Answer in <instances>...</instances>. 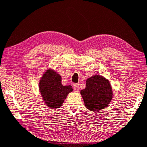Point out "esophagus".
Returning a JSON list of instances; mask_svg holds the SVG:
<instances>
[{
	"label": "esophagus",
	"instance_id": "34e87169",
	"mask_svg": "<svg viewBox=\"0 0 147 147\" xmlns=\"http://www.w3.org/2000/svg\"><path fill=\"white\" fill-rule=\"evenodd\" d=\"M73 88H74V91L75 92H78L79 89H80L79 84H78V83H75V84H74L73 85Z\"/></svg>",
	"mask_w": 147,
	"mask_h": 147
}]
</instances>
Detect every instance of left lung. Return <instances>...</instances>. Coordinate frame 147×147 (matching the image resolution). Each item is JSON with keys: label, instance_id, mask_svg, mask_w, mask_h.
<instances>
[{"label": "left lung", "instance_id": "8db88e82", "mask_svg": "<svg viewBox=\"0 0 147 147\" xmlns=\"http://www.w3.org/2000/svg\"><path fill=\"white\" fill-rule=\"evenodd\" d=\"M80 93L85 107L92 111L106 107L113 96L110 82L99 75H95L87 79L85 88L80 91Z\"/></svg>", "mask_w": 147, "mask_h": 147}]
</instances>
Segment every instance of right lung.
<instances>
[{
  "mask_svg": "<svg viewBox=\"0 0 147 147\" xmlns=\"http://www.w3.org/2000/svg\"><path fill=\"white\" fill-rule=\"evenodd\" d=\"M61 76L51 69L43 74L39 82V90L49 108L55 109L62 106L67 94L73 91L71 85L63 86Z\"/></svg>",
  "mask_w": 147,
  "mask_h": 147,
  "instance_id": "add662e5",
  "label": "right lung"
}]
</instances>
